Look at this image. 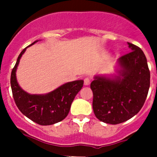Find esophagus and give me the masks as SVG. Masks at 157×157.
<instances>
[{"label": "esophagus", "instance_id": "34e87169", "mask_svg": "<svg viewBox=\"0 0 157 157\" xmlns=\"http://www.w3.org/2000/svg\"><path fill=\"white\" fill-rule=\"evenodd\" d=\"M90 79L89 78V77H86V78H84V80H83V82H84V85L85 86H88V85L90 84Z\"/></svg>", "mask_w": 157, "mask_h": 157}]
</instances>
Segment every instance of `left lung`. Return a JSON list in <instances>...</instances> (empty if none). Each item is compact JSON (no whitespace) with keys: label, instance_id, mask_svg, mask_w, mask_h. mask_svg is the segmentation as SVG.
<instances>
[{"label":"left lung","instance_id":"1","mask_svg":"<svg viewBox=\"0 0 157 157\" xmlns=\"http://www.w3.org/2000/svg\"><path fill=\"white\" fill-rule=\"evenodd\" d=\"M128 44L131 52L118 58L119 76H96L90 84L95 115L107 124H120L134 116L148 94L150 73L146 56L138 46Z\"/></svg>","mask_w":157,"mask_h":157}]
</instances>
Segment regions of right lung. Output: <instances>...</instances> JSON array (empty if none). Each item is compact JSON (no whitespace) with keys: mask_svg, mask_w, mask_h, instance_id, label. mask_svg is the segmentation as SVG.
<instances>
[{"mask_svg":"<svg viewBox=\"0 0 157 157\" xmlns=\"http://www.w3.org/2000/svg\"><path fill=\"white\" fill-rule=\"evenodd\" d=\"M26 48L20 54L11 72L10 84L16 105L23 115L40 125H50L59 122L68 115L71 103L83 87V81L80 80L69 82L45 95H31L26 93L18 85L16 71Z\"/></svg>","mask_w":157,"mask_h":157,"instance_id":"right-lung-1","label":"right lung"}]
</instances>
